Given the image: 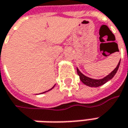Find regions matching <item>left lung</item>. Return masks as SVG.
<instances>
[{
  "label": "left lung",
  "instance_id": "left-lung-1",
  "mask_svg": "<svg viewBox=\"0 0 128 128\" xmlns=\"http://www.w3.org/2000/svg\"><path fill=\"white\" fill-rule=\"evenodd\" d=\"M120 63V60L118 63L116 68L111 72H110L108 75H106V77H104L102 79H93V78H89L86 75L82 74L78 68H77V72H78V74L80 76V80L82 81V82H83V84H84L86 86H91V87H98V86H100L103 85V84H104L105 83H106L108 81L110 80L112 78H114L116 73L118 71Z\"/></svg>",
  "mask_w": 128,
  "mask_h": 128
}]
</instances>
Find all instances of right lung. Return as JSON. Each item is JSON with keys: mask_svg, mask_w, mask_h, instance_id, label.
Listing matches in <instances>:
<instances>
[{"mask_svg": "<svg viewBox=\"0 0 128 128\" xmlns=\"http://www.w3.org/2000/svg\"><path fill=\"white\" fill-rule=\"evenodd\" d=\"M55 85H56V84H55ZM55 85H54V86H53L52 88H50V90H48V91H46V92H42V93H41V94H44V93H46V92H48V91H50V90H52V89H53V88H54V86H55Z\"/></svg>", "mask_w": 128, "mask_h": 128, "instance_id": "add662e5", "label": "right lung"}]
</instances>
